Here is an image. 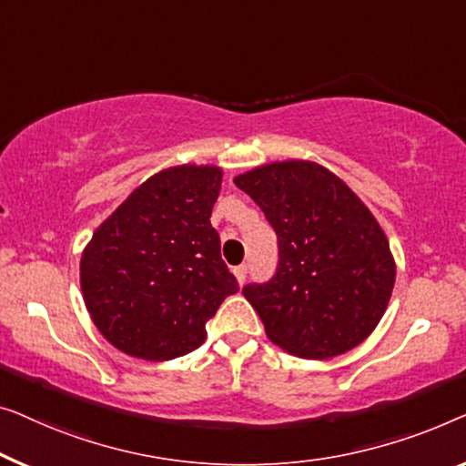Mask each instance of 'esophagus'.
<instances>
[{
    "label": "esophagus",
    "mask_w": 466,
    "mask_h": 466,
    "mask_svg": "<svg viewBox=\"0 0 466 466\" xmlns=\"http://www.w3.org/2000/svg\"><path fill=\"white\" fill-rule=\"evenodd\" d=\"M247 270H248V266L247 264H240V266H236L234 268V277H236V280H238V283L242 285L245 283V279H247Z\"/></svg>",
    "instance_id": "34e87169"
}]
</instances>
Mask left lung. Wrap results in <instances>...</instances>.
<instances>
[{"label": "left lung", "instance_id": "obj_1", "mask_svg": "<svg viewBox=\"0 0 466 466\" xmlns=\"http://www.w3.org/2000/svg\"><path fill=\"white\" fill-rule=\"evenodd\" d=\"M234 183L279 238L274 277L242 287L268 339L299 359H331L361 344L395 287V259L370 208L308 160L272 162Z\"/></svg>", "mask_w": 466, "mask_h": 466}]
</instances>
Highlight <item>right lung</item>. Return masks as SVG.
Wrapping results in <instances>:
<instances>
[{"label": "right lung", "instance_id": "add662e5", "mask_svg": "<svg viewBox=\"0 0 466 466\" xmlns=\"http://www.w3.org/2000/svg\"><path fill=\"white\" fill-rule=\"evenodd\" d=\"M221 168L181 165L143 181L96 228L80 261L90 319L117 350L168 361L198 349L238 291L211 211Z\"/></svg>", "mask_w": 466, "mask_h": 466}]
</instances>
